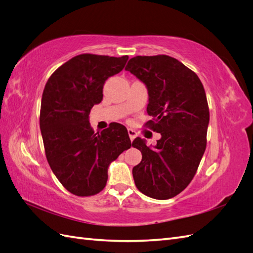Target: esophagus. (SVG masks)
Returning <instances> with one entry per match:
<instances>
[{
	"mask_svg": "<svg viewBox=\"0 0 253 253\" xmlns=\"http://www.w3.org/2000/svg\"><path fill=\"white\" fill-rule=\"evenodd\" d=\"M127 134H128L129 139H131V140H134V138L137 136V133L132 128H127Z\"/></svg>",
	"mask_w": 253,
	"mask_h": 253,
	"instance_id": "34e87169",
	"label": "esophagus"
}]
</instances>
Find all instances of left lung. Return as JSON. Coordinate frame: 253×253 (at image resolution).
<instances>
[{
  "mask_svg": "<svg viewBox=\"0 0 253 253\" xmlns=\"http://www.w3.org/2000/svg\"><path fill=\"white\" fill-rule=\"evenodd\" d=\"M128 71L148 88L147 112L153 117L145 126L160 133L155 147L137 137L132 145L142 159L133 168L135 185L155 200L179 194L193 179L207 145L209 106L197 75L175 58L137 56Z\"/></svg>",
  "mask_w": 253,
  "mask_h": 253,
  "instance_id": "left-lung-1",
  "label": "left lung"
}]
</instances>
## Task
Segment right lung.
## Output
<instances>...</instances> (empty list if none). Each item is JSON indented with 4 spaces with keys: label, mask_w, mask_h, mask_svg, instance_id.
Returning <instances> with one entry per match:
<instances>
[{
    "label": "right lung",
    "mask_w": 253,
    "mask_h": 253,
    "mask_svg": "<svg viewBox=\"0 0 253 253\" xmlns=\"http://www.w3.org/2000/svg\"><path fill=\"white\" fill-rule=\"evenodd\" d=\"M128 57L82 53L53 72L42 95L40 128L47 162L62 186L77 196L95 195L108 180L110 164L131 148L125 126L94 133L88 115L102 100L104 82Z\"/></svg>",
    "instance_id": "right-lung-1"
}]
</instances>
